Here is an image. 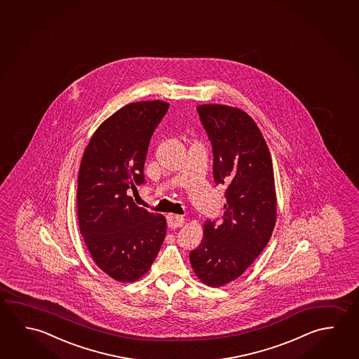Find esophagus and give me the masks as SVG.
Returning <instances> with one entry per match:
<instances>
[{"instance_id":"1","label":"esophagus","mask_w":359,"mask_h":359,"mask_svg":"<svg viewBox=\"0 0 359 359\" xmlns=\"http://www.w3.org/2000/svg\"><path fill=\"white\" fill-rule=\"evenodd\" d=\"M166 220H168V225H169V228H171V229L182 228V225H184V222H185L184 217L175 215V214H169L166 217Z\"/></svg>"}]
</instances>
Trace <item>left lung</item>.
I'll list each match as a JSON object with an SVG mask.
<instances>
[{
	"label": "left lung",
	"instance_id": "8db88e82",
	"mask_svg": "<svg viewBox=\"0 0 359 359\" xmlns=\"http://www.w3.org/2000/svg\"><path fill=\"white\" fill-rule=\"evenodd\" d=\"M212 147V175L225 187L223 222L206 220L189 254L200 280L222 287L247 271L271 239L276 219L269 149L247 112L225 105L196 107Z\"/></svg>",
	"mask_w": 359,
	"mask_h": 359
}]
</instances>
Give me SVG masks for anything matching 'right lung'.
<instances>
[{
    "mask_svg": "<svg viewBox=\"0 0 359 359\" xmlns=\"http://www.w3.org/2000/svg\"><path fill=\"white\" fill-rule=\"evenodd\" d=\"M168 109L160 100L123 106L95 131L80 165V231L96 265L118 282L142 278L166 234L164 215L136 205L126 193L145 182L150 139Z\"/></svg>",
    "mask_w": 359,
    "mask_h": 359,
    "instance_id": "1",
    "label": "right lung"
}]
</instances>
